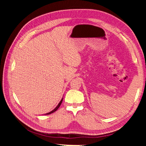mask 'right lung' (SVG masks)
<instances>
[{
	"instance_id": "right-lung-1",
	"label": "right lung",
	"mask_w": 146,
	"mask_h": 146,
	"mask_svg": "<svg viewBox=\"0 0 146 146\" xmlns=\"http://www.w3.org/2000/svg\"><path fill=\"white\" fill-rule=\"evenodd\" d=\"M62 100H63V98H62V99H61V100L60 101V102H59L58 103V104L57 105V106H56V107L55 108V109H54V110H52V111H50V112H49V113H46V114L45 115H49V114H51V113H54V112H55V111H56V110H58V108L59 107H60V106L61 105V104H62Z\"/></svg>"
}]
</instances>
